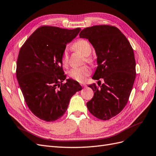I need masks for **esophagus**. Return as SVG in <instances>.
Listing matches in <instances>:
<instances>
[{"instance_id":"34e87169","label":"esophagus","mask_w":156,"mask_h":156,"mask_svg":"<svg viewBox=\"0 0 156 156\" xmlns=\"http://www.w3.org/2000/svg\"><path fill=\"white\" fill-rule=\"evenodd\" d=\"M81 87H85L87 86L86 84H84V83H81Z\"/></svg>"}]
</instances>
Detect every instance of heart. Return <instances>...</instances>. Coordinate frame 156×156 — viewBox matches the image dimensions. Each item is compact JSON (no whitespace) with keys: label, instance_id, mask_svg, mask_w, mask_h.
Wrapping results in <instances>:
<instances>
[{"label":"heart","instance_id":"b5f03b06","mask_svg":"<svg viewBox=\"0 0 156 156\" xmlns=\"http://www.w3.org/2000/svg\"><path fill=\"white\" fill-rule=\"evenodd\" d=\"M73 48L80 52L84 56H85V60L87 63L93 64L94 63V59L92 56H90L92 52V48L89 42L85 40L80 39L75 41L73 45ZM68 49H65L62 53L61 62L64 66H67L68 64ZM91 73V69L87 66L79 68H72L68 72L69 77L78 82H83L86 78L89 76Z\"/></svg>","mask_w":156,"mask_h":156}]
</instances>
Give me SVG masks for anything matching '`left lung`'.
Returning <instances> with one entry per match:
<instances>
[{
  "label": "left lung",
  "mask_w": 156,
  "mask_h": 156,
  "mask_svg": "<svg viewBox=\"0 0 156 156\" xmlns=\"http://www.w3.org/2000/svg\"><path fill=\"white\" fill-rule=\"evenodd\" d=\"M79 36L88 39L96 52L98 66L92 79L104 80L101 85L89 86L94 93L87 108L98 119L109 120L123 110L133 88L136 76L133 48L124 34L112 25L87 27Z\"/></svg>",
  "instance_id": "obj_1"
}]
</instances>
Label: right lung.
<instances>
[{"label":"right lung","instance_id":"add662e5","mask_svg":"<svg viewBox=\"0 0 156 156\" xmlns=\"http://www.w3.org/2000/svg\"><path fill=\"white\" fill-rule=\"evenodd\" d=\"M80 30L41 26L20 49L16 68L19 85L28 107L42 120L59 119L66 111L70 98L82 90L73 79L63 83L66 75L61 62L67 43Z\"/></svg>","mask_w":156,"mask_h":156}]
</instances>
